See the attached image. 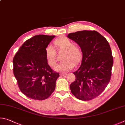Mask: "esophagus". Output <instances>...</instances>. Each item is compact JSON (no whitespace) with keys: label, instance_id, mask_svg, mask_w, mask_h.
<instances>
[{"label":"esophagus","instance_id":"1","mask_svg":"<svg viewBox=\"0 0 125 125\" xmlns=\"http://www.w3.org/2000/svg\"><path fill=\"white\" fill-rule=\"evenodd\" d=\"M67 75H68V73H60V76H67Z\"/></svg>","mask_w":125,"mask_h":125}]
</instances>
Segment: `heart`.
<instances>
[{"instance_id": "b5f03b06", "label": "heart", "mask_w": 125, "mask_h": 125, "mask_svg": "<svg viewBox=\"0 0 125 125\" xmlns=\"http://www.w3.org/2000/svg\"><path fill=\"white\" fill-rule=\"evenodd\" d=\"M54 44L58 49H65L63 54L62 61L55 67L56 71L62 72L68 71L74 66V62L77 63L82 59V50L80 47L73 44V42L66 38L56 39ZM45 54L48 64L50 66L54 67L56 64V52L51 44H48L45 48Z\"/></svg>"}]
</instances>
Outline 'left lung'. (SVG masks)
<instances>
[{
	"label": "left lung",
	"mask_w": 125,
	"mask_h": 125,
	"mask_svg": "<svg viewBox=\"0 0 125 125\" xmlns=\"http://www.w3.org/2000/svg\"><path fill=\"white\" fill-rule=\"evenodd\" d=\"M69 38L81 49V66L73 73L76 79L70 86L71 93L77 99L91 100L104 91L110 81L113 57L105 38L95 31L71 33Z\"/></svg>",
	"instance_id": "obj_1"
}]
</instances>
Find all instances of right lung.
<instances>
[{
    "mask_svg": "<svg viewBox=\"0 0 125 125\" xmlns=\"http://www.w3.org/2000/svg\"><path fill=\"white\" fill-rule=\"evenodd\" d=\"M55 36L39 34L28 39L13 59V73L20 89L33 99L49 97L55 88L59 73L48 64L45 48Z\"/></svg>",
    "mask_w": 125,
    "mask_h": 125,
    "instance_id": "right-lung-1",
    "label": "right lung"
}]
</instances>
